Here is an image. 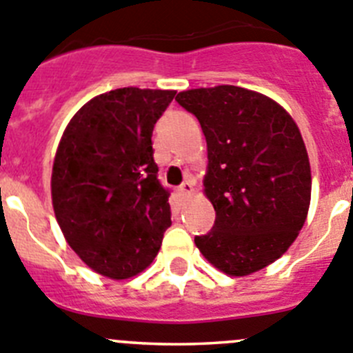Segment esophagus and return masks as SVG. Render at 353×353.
I'll list each match as a JSON object with an SVG mask.
<instances>
[{
	"label": "esophagus",
	"instance_id": "esophagus-1",
	"mask_svg": "<svg viewBox=\"0 0 353 353\" xmlns=\"http://www.w3.org/2000/svg\"><path fill=\"white\" fill-rule=\"evenodd\" d=\"M179 193H181V196L192 195V193H193V183H192V181H184V183L179 186Z\"/></svg>",
	"mask_w": 353,
	"mask_h": 353
}]
</instances>
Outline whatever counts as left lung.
<instances>
[{
  "label": "left lung",
  "instance_id": "1",
  "mask_svg": "<svg viewBox=\"0 0 353 353\" xmlns=\"http://www.w3.org/2000/svg\"><path fill=\"white\" fill-rule=\"evenodd\" d=\"M195 114L207 141L203 195L216 210L207 235L195 236L219 272L245 276L288 252L308 216L310 160L291 114L254 90L217 85L176 97Z\"/></svg>",
  "mask_w": 353,
  "mask_h": 353
}]
</instances>
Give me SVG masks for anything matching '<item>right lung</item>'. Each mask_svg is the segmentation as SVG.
Instances as JSON below:
<instances>
[{
  "label": "right lung",
  "instance_id": "1",
  "mask_svg": "<svg viewBox=\"0 0 353 353\" xmlns=\"http://www.w3.org/2000/svg\"><path fill=\"white\" fill-rule=\"evenodd\" d=\"M174 95L137 87L97 95L57 146L50 184L62 235L88 268L113 281L146 270L172 225L151 136Z\"/></svg>",
  "mask_w": 353,
  "mask_h": 353
}]
</instances>
